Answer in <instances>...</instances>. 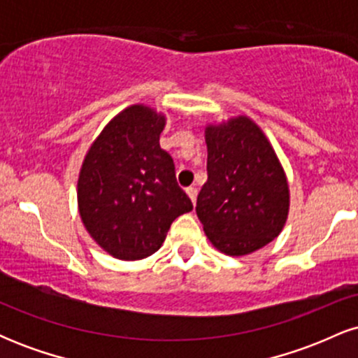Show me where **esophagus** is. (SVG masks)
I'll return each instance as SVG.
<instances>
[{
  "label": "esophagus",
  "mask_w": 358,
  "mask_h": 358,
  "mask_svg": "<svg viewBox=\"0 0 358 358\" xmlns=\"http://www.w3.org/2000/svg\"><path fill=\"white\" fill-rule=\"evenodd\" d=\"M187 193H188V196H190V199H192V202L195 203L196 202V195H199V190H196L195 187H188L187 188Z\"/></svg>",
  "instance_id": "34e87169"
}]
</instances>
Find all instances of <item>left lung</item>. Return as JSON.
Instances as JSON below:
<instances>
[{"mask_svg":"<svg viewBox=\"0 0 358 358\" xmlns=\"http://www.w3.org/2000/svg\"><path fill=\"white\" fill-rule=\"evenodd\" d=\"M207 183L196 215L207 237L227 256L264 248L285 227L289 208L286 175L273 146L249 117L208 126Z\"/></svg>","mask_w":358,"mask_h":358,"instance_id":"8db88e82","label":"left lung"}]
</instances>
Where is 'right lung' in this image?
<instances>
[{
    "instance_id": "add662e5",
    "label": "right lung",
    "mask_w": 358,
    "mask_h": 358,
    "mask_svg": "<svg viewBox=\"0 0 358 358\" xmlns=\"http://www.w3.org/2000/svg\"><path fill=\"white\" fill-rule=\"evenodd\" d=\"M165 117L131 106L102 129L82 163L77 200L85 229L110 256L145 259L162 248L171 222L193 208L173 158L159 146Z\"/></svg>"
}]
</instances>
